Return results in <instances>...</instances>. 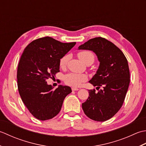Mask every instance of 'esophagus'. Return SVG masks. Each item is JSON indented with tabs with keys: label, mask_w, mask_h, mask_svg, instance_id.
Listing matches in <instances>:
<instances>
[{
	"label": "esophagus",
	"mask_w": 146,
	"mask_h": 146,
	"mask_svg": "<svg viewBox=\"0 0 146 146\" xmlns=\"http://www.w3.org/2000/svg\"><path fill=\"white\" fill-rule=\"evenodd\" d=\"M72 91H78L79 89L77 88H72Z\"/></svg>",
	"instance_id": "34e87169"
}]
</instances>
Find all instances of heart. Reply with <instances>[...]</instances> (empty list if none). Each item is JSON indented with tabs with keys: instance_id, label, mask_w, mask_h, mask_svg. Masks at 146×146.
Returning a JSON list of instances; mask_svg holds the SVG:
<instances>
[{
	"instance_id": "1",
	"label": "heart",
	"mask_w": 146,
	"mask_h": 146,
	"mask_svg": "<svg viewBox=\"0 0 146 146\" xmlns=\"http://www.w3.org/2000/svg\"><path fill=\"white\" fill-rule=\"evenodd\" d=\"M78 56L81 60L86 63L87 62H94V55L93 52L90 51H82L78 53ZM69 56L65 55L60 60V65L61 67H64L66 65ZM88 80V76L85 74L79 73H69L64 76V81L67 84L73 87H78L81 86L82 82Z\"/></svg>"
}]
</instances>
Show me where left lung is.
<instances>
[{
    "label": "left lung",
    "instance_id": "obj_1",
    "mask_svg": "<svg viewBox=\"0 0 146 146\" xmlns=\"http://www.w3.org/2000/svg\"><path fill=\"white\" fill-rule=\"evenodd\" d=\"M78 50L93 51L100 65L89 82L96 89L89 91L88 100L82 104L86 115L92 120L104 121L117 113L122 106L130 83L128 62L123 52L110 41L96 37L86 41Z\"/></svg>",
    "mask_w": 146,
    "mask_h": 146
}]
</instances>
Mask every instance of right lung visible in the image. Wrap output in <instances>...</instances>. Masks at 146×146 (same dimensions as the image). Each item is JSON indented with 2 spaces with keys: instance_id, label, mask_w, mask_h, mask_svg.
Here are the masks:
<instances>
[{
  "instance_id": "1",
  "label": "right lung",
  "mask_w": 146,
  "mask_h": 146,
  "mask_svg": "<svg viewBox=\"0 0 146 146\" xmlns=\"http://www.w3.org/2000/svg\"><path fill=\"white\" fill-rule=\"evenodd\" d=\"M76 43L46 36L33 41L24 50L17 67V87L23 102L38 120L55 117L72 92L69 86L63 85L53 90L46 81L60 71V60Z\"/></svg>"
}]
</instances>
